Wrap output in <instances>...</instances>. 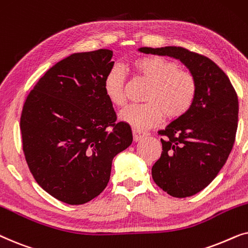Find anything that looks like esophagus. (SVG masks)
<instances>
[{
    "label": "esophagus",
    "instance_id": "1",
    "mask_svg": "<svg viewBox=\"0 0 248 248\" xmlns=\"http://www.w3.org/2000/svg\"><path fill=\"white\" fill-rule=\"evenodd\" d=\"M133 136H134V140L135 141H138V140H140L141 138H144L145 136H147V134L146 133H143V131H140V130H133Z\"/></svg>",
    "mask_w": 248,
    "mask_h": 248
}]
</instances>
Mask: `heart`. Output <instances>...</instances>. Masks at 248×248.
<instances>
[{
    "instance_id": "obj_1",
    "label": "heart",
    "mask_w": 248,
    "mask_h": 248,
    "mask_svg": "<svg viewBox=\"0 0 248 248\" xmlns=\"http://www.w3.org/2000/svg\"><path fill=\"white\" fill-rule=\"evenodd\" d=\"M131 67L137 75L151 82L145 104L130 105L121 112L122 122L138 130L153 127L162 120L177 119L189 110L196 96L197 86L194 76L179 69L176 62L161 57H141L133 61ZM104 93L115 107L126 104V75L115 65L105 76Z\"/></svg>"
}]
</instances>
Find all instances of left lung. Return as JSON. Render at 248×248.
Masks as SVG:
<instances>
[{"instance_id": "obj_1", "label": "left lung", "mask_w": 248, "mask_h": 248, "mask_svg": "<svg viewBox=\"0 0 248 248\" xmlns=\"http://www.w3.org/2000/svg\"><path fill=\"white\" fill-rule=\"evenodd\" d=\"M145 54L179 60L196 81L189 110L160 134L162 154L152 177L173 197H189L210 185L226 163L235 143L238 97L228 76L209 58L176 46L140 47Z\"/></svg>"}]
</instances>
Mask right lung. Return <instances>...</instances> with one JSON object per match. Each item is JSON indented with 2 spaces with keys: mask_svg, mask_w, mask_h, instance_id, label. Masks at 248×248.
<instances>
[{
  "mask_svg": "<svg viewBox=\"0 0 248 248\" xmlns=\"http://www.w3.org/2000/svg\"><path fill=\"white\" fill-rule=\"evenodd\" d=\"M111 49L74 53L45 72L20 119L26 161L49 195L70 205L90 202L110 180L112 160L133 143L104 93Z\"/></svg>",
  "mask_w": 248,
  "mask_h": 248,
  "instance_id": "1",
  "label": "right lung"
}]
</instances>
